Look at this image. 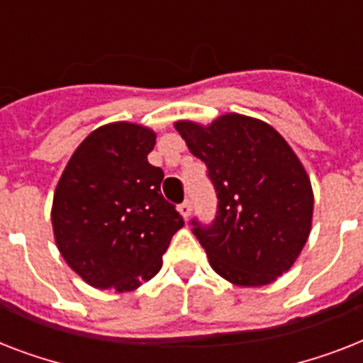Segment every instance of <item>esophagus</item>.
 Here are the masks:
<instances>
[{"instance_id": "34e87169", "label": "esophagus", "mask_w": 363, "mask_h": 363, "mask_svg": "<svg viewBox=\"0 0 363 363\" xmlns=\"http://www.w3.org/2000/svg\"><path fill=\"white\" fill-rule=\"evenodd\" d=\"M179 213H181L184 218H188V216L192 215V203H190V201H184V203L179 205Z\"/></svg>"}]
</instances>
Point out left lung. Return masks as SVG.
Listing matches in <instances>:
<instances>
[{
	"label": "left lung",
	"instance_id": "left-lung-1",
	"mask_svg": "<svg viewBox=\"0 0 363 363\" xmlns=\"http://www.w3.org/2000/svg\"><path fill=\"white\" fill-rule=\"evenodd\" d=\"M205 162L218 196L211 226L194 222L211 267L235 286H265L286 273L313 224L311 179L286 139L267 122L226 113L211 124L175 122Z\"/></svg>",
	"mask_w": 363,
	"mask_h": 363
}]
</instances>
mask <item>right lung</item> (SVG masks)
<instances>
[{"instance_id":"obj_1","label":"right lung","mask_w":363,"mask_h":363,"mask_svg":"<svg viewBox=\"0 0 363 363\" xmlns=\"http://www.w3.org/2000/svg\"><path fill=\"white\" fill-rule=\"evenodd\" d=\"M156 131L133 122L99 125L77 147L54 190L60 254L99 290L131 292L162 269L182 216L160 192L164 171L148 164Z\"/></svg>"}]
</instances>
